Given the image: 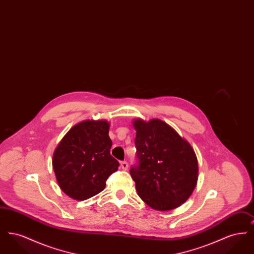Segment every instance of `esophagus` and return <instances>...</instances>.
<instances>
[{"instance_id":"34e87169","label":"esophagus","mask_w":254,"mask_h":254,"mask_svg":"<svg viewBox=\"0 0 254 254\" xmlns=\"http://www.w3.org/2000/svg\"><path fill=\"white\" fill-rule=\"evenodd\" d=\"M121 167L122 169H127V168H128V164H127V161H123V162H121Z\"/></svg>"}]
</instances>
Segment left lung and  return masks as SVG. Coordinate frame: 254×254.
Returning a JSON list of instances; mask_svg holds the SVG:
<instances>
[{
  "label": "left lung",
  "mask_w": 254,
  "mask_h": 254,
  "mask_svg": "<svg viewBox=\"0 0 254 254\" xmlns=\"http://www.w3.org/2000/svg\"><path fill=\"white\" fill-rule=\"evenodd\" d=\"M138 163L130 168L139 197L166 211L185 203L196 187L198 161L193 148L167 123L135 119Z\"/></svg>",
  "instance_id": "obj_1"
}]
</instances>
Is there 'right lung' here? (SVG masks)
<instances>
[{"instance_id":"1","label":"right lung","mask_w":254,"mask_h":254,"mask_svg":"<svg viewBox=\"0 0 254 254\" xmlns=\"http://www.w3.org/2000/svg\"><path fill=\"white\" fill-rule=\"evenodd\" d=\"M109 123L86 120L75 125L57 145L52 166L61 190L84 201L101 192L117 171L119 162L110 155Z\"/></svg>"}]
</instances>
